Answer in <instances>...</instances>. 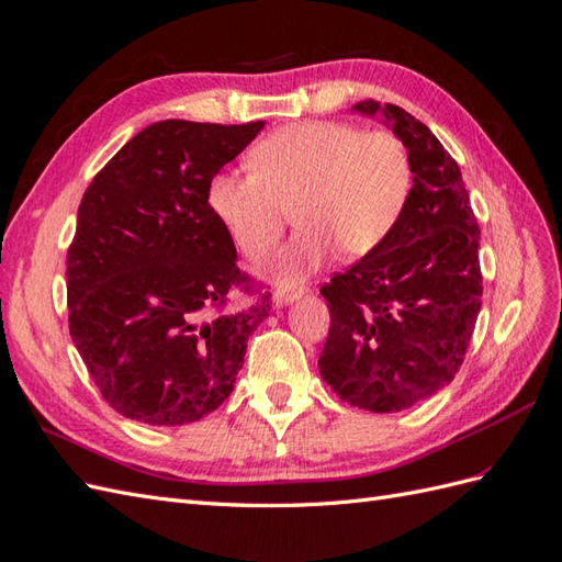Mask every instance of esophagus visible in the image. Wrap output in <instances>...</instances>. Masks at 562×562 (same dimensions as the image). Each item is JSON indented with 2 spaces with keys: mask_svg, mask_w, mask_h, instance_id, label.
Wrapping results in <instances>:
<instances>
[{
  "mask_svg": "<svg viewBox=\"0 0 562 562\" xmlns=\"http://www.w3.org/2000/svg\"><path fill=\"white\" fill-rule=\"evenodd\" d=\"M305 293H307L305 285H295V289H277V291H273V305L283 307V305L293 303V300L303 297Z\"/></svg>",
  "mask_w": 562,
  "mask_h": 562,
  "instance_id": "1",
  "label": "esophagus"
}]
</instances>
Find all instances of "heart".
Here are the masks:
<instances>
[{
    "label": "heart",
    "instance_id": "1",
    "mask_svg": "<svg viewBox=\"0 0 562 562\" xmlns=\"http://www.w3.org/2000/svg\"><path fill=\"white\" fill-rule=\"evenodd\" d=\"M252 169H218L207 202L218 224L250 257H265L295 210L297 236L265 265L295 283L340 250L360 259L384 243L413 193L407 149L391 131L305 121L269 133L250 149Z\"/></svg>",
    "mask_w": 562,
    "mask_h": 562
}]
</instances>
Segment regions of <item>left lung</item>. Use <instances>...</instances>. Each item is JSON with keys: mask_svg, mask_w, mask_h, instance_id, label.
<instances>
[{"mask_svg": "<svg viewBox=\"0 0 562 562\" xmlns=\"http://www.w3.org/2000/svg\"><path fill=\"white\" fill-rule=\"evenodd\" d=\"M407 147L413 193L374 252L322 285L331 326L319 372L340 401L401 413L448 386L482 307L479 226L462 173L439 138L395 104L364 100Z\"/></svg>", "mask_w": 562, "mask_h": 562, "instance_id": "8db88e82", "label": "left lung"}]
</instances>
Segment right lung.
Listing matches in <instances>:
<instances>
[{"mask_svg":"<svg viewBox=\"0 0 562 562\" xmlns=\"http://www.w3.org/2000/svg\"><path fill=\"white\" fill-rule=\"evenodd\" d=\"M265 121L167 119L143 128L92 178L66 255L68 328L102 398L123 417L181 427L214 413L243 367L269 297L250 289L207 202L210 178Z\"/></svg>","mask_w":562,"mask_h":562,"instance_id":"obj_1","label":"right lung"}]
</instances>
